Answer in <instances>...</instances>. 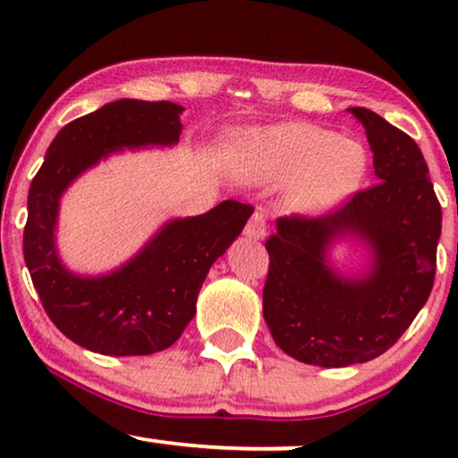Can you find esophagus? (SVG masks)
<instances>
[{
    "mask_svg": "<svg viewBox=\"0 0 458 458\" xmlns=\"http://www.w3.org/2000/svg\"><path fill=\"white\" fill-rule=\"evenodd\" d=\"M245 236H250V239H265L267 236L265 213L256 211L254 215H251L250 222H247V225H245Z\"/></svg>",
    "mask_w": 458,
    "mask_h": 458,
    "instance_id": "esophagus-1",
    "label": "esophagus"
}]
</instances>
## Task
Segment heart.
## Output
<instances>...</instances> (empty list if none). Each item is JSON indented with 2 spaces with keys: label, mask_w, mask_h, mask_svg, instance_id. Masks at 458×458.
Returning <instances> with one entry per match:
<instances>
[{
  "label": "heart",
  "mask_w": 458,
  "mask_h": 458,
  "mask_svg": "<svg viewBox=\"0 0 458 458\" xmlns=\"http://www.w3.org/2000/svg\"><path fill=\"white\" fill-rule=\"evenodd\" d=\"M234 172L250 182L293 181L288 204L314 213L334 207L360 187L366 150L338 133L310 124H276L239 135Z\"/></svg>",
  "instance_id": "heart-1"
}]
</instances>
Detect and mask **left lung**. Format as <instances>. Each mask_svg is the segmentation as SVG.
Segmentation results:
<instances>
[{
  "instance_id": "1",
  "label": "left lung",
  "mask_w": 458,
  "mask_h": 458,
  "mask_svg": "<svg viewBox=\"0 0 458 458\" xmlns=\"http://www.w3.org/2000/svg\"><path fill=\"white\" fill-rule=\"evenodd\" d=\"M349 112L364 124L379 182L334 213L280 217L265 243L262 312L273 340L297 361L323 368L364 364L401 338L433 291L441 234L439 199L418 144L370 109ZM344 233L373 250L376 262L360 281L338 276L324 259Z\"/></svg>"
}]
</instances>
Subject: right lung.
Returning a JSON list of instances; mask_svg holds the SVG:
<instances>
[{"mask_svg": "<svg viewBox=\"0 0 458 458\" xmlns=\"http://www.w3.org/2000/svg\"><path fill=\"white\" fill-rule=\"evenodd\" d=\"M182 107L170 101H120L68 123L30 185L23 256L45 312L66 338L103 355H150L181 338L196 314L204 277L241 234L254 207L236 199L198 217L174 219L144 250L103 277L64 269L55 250L64 189L109 152L170 146L181 138Z\"/></svg>", "mask_w": 458, "mask_h": 458, "instance_id": "obj_1", "label": "right lung"}]
</instances>
